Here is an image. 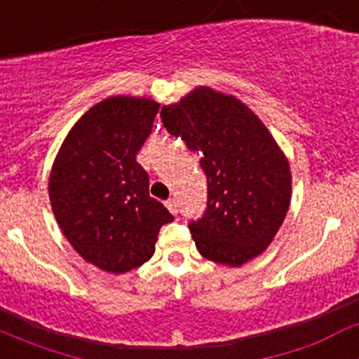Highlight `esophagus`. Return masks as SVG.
<instances>
[{"label": "esophagus", "mask_w": 359, "mask_h": 359, "mask_svg": "<svg viewBox=\"0 0 359 359\" xmlns=\"http://www.w3.org/2000/svg\"><path fill=\"white\" fill-rule=\"evenodd\" d=\"M167 208H169V210H170V214L176 215L177 214V201H176V199L170 198L169 201H167Z\"/></svg>", "instance_id": "esophagus-1"}]
</instances>
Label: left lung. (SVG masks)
<instances>
[{
  "mask_svg": "<svg viewBox=\"0 0 359 359\" xmlns=\"http://www.w3.org/2000/svg\"><path fill=\"white\" fill-rule=\"evenodd\" d=\"M160 116L170 135L203 154L207 212L189 224L198 252L231 268L266 252L290 208L291 170L262 120L208 86L163 106Z\"/></svg>",
  "mask_w": 359,
  "mask_h": 359,
  "instance_id": "left-lung-1",
  "label": "left lung"
}]
</instances>
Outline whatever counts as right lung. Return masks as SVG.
<instances>
[{
	"label": "right lung",
	"mask_w": 359,
	"mask_h": 359,
	"mask_svg": "<svg viewBox=\"0 0 359 359\" xmlns=\"http://www.w3.org/2000/svg\"><path fill=\"white\" fill-rule=\"evenodd\" d=\"M160 104L109 97L75 122L57 152L48 194L57 224L86 262L107 273L140 268L154 255L158 231L174 221L149 196L136 154Z\"/></svg>",
	"instance_id": "obj_1"
}]
</instances>
